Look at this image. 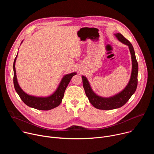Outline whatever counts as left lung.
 <instances>
[{"mask_svg": "<svg viewBox=\"0 0 154 154\" xmlns=\"http://www.w3.org/2000/svg\"><path fill=\"white\" fill-rule=\"evenodd\" d=\"M114 35L120 42L128 47L131 55L132 68H131L130 78L127 86L119 93L112 96L107 97H102L94 92L88 80L85 76L82 75L85 94L88 98L89 101L95 108L100 109H105V110L116 109L122 106L135 93L138 85V64L133 46L121 33H117Z\"/></svg>", "mask_w": 154, "mask_h": 154, "instance_id": "8db88e82", "label": "left lung"}]
</instances>
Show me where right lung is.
Returning a JSON list of instances; mask_svg holds the SVG:
<instances>
[{
  "instance_id": "add662e5",
  "label": "right lung",
  "mask_w": 154,
  "mask_h": 154,
  "mask_svg": "<svg viewBox=\"0 0 154 154\" xmlns=\"http://www.w3.org/2000/svg\"><path fill=\"white\" fill-rule=\"evenodd\" d=\"M23 42V41L21 42V43ZM17 54L13 63V83L15 90L21 100L27 106L31 108L39 109V110H49V109L57 107L62 101L66 88V87L70 82L72 77L76 75L77 72H74L64 75L62 78L60 83H59L58 87L57 88L56 90L52 94L48 96L39 97L30 95L22 90L17 80L15 63L17 57Z\"/></svg>"
}]
</instances>
